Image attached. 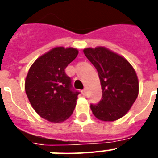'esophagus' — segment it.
<instances>
[{
	"mask_svg": "<svg viewBox=\"0 0 158 158\" xmlns=\"http://www.w3.org/2000/svg\"><path fill=\"white\" fill-rule=\"evenodd\" d=\"M82 94H84V96H85V95H86V94H87V89H84V90L82 91Z\"/></svg>",
	"mask_w": 158,
	"mask_h": 158,
	"instance_id": "obj_1",
	"label": "esophagus"
}]
</instances>
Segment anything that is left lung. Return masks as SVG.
Segmentation results:
<instances>
[{"label": "left lung", "mask_w": 158, "mask_h": 158, "mask_svg": "<svg viewBox=\"0 0 158 158\" xmlns=\"http://www.w3.org/2000/svg\"><path fill=\"white\" fill-rule=\"evenodd\" d=\"M98 73L102 97L90 107L95 117L115 121L130 110L139 95V84L135 69L122 56L104 47L84 49Z\"/></svg>", "instance_id": "obj_1"}]
</instances>
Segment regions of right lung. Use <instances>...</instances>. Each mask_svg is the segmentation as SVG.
<instances>
[{"label":"right lung","mask_w":158,"mask_h":158,"mask_svg":"<svg viewBox=\"0 0 158 158\" xmlns=\"http://www.w3.org/2000/svg\"><path fill=\"white\" fill-rule=\"evenodd\" d=\"M78 53L76 48H52L33 62L26 76L24 88L32 107L50 122L69 119L76 106L79 93L71 89L64 69Z\"/></svg>","instance_id":"right-lung-1"}]
</instances>
